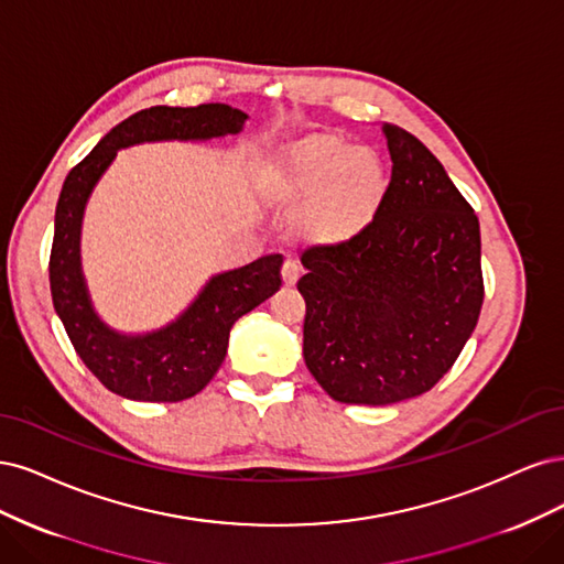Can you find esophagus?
<instances>
[{
    "label": "esophagus",
    "mask_w": 564,
    "mask_h": 564,
    "mask_svg": "<svg viewBox=\"0 0 564 564\" xmlns=\"http://www.w3.org/2000/svg\"><path fill=\"white\" fill-rule=\"evenodd\" d=\"M281 276H283V285L293 288V285L297 283V279H300V267H297V262H295V260H285V264H283V269H281Z\"/></svg>",
    "instance_id": "34e87169"
}]
</instances>
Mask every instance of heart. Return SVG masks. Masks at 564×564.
Segmentation results:
<instances>
[{
    "instance_id": "obj_1",
    "label": "heart",
    "mask_w": 564,
    "mask_h": 564,
    "mask_svg": "<svg viewBox=\"0 0 564 564\" xmlns=\"http://www.w3.org/2000/svg\"><path fill=\"white\" fill-rule=\"evenodd\" d=\"M389 192L384 161L370 148L333 133L290 142L276 156L269 194L300 210V231L312 246L339 248L370 229Z\"/></svg>"
}]
</instances>
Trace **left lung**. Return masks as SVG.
Returning <instances> with one entry per match:
<instances>
[{
  "label": "left lung",
  "instance_id": "left-lung-1",
  "mask_svg": "<svg viewBox=\"0 0 564 564\" xmlns=\"http://www.w3.org/2000/svg\"><path fill=\"white\" fill-rule=\"evenodd\" d=\"M391 183L360 239L302 256V354L339 403L393 405L438 384L482 306L480 225L443 163L384 123Z\"/></svg>",
  "mask_w": 564,
  "mask_h": 564
}]
</instances>
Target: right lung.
Returning <instances> with one entry per match:
<instances>
[{
  "label": "right lung",
  "mask_w": 564,
  "mask_h": 564,
  "mask_svg": "<svg viewBox=\"0 0 564 564\" xmlns=\"http://www.w3.org/2000/svg\"><path fill=\"white\" fill-rule=\"evenodd\" d=\"M248 115L225 102L150 107L121 121L69 171L56 206L51 295L72 347L105 389L140 403H177L196 395L220 370L234 323L281 288V256L213 274L173 321L154 330L123 333L90 297L82 264L88 198L117 152L144 142H208L243 131Z\"/></svg>",
  "instance_id": "add662e5"
}]
</instances>
